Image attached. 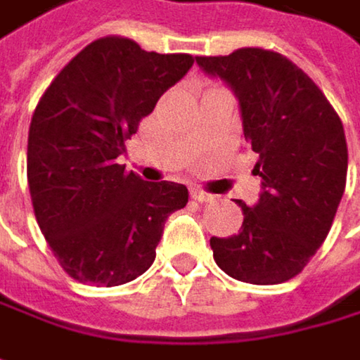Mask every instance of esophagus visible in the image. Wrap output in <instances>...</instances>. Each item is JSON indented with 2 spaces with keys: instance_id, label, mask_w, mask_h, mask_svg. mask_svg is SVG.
I'll list each match as a JSON object with an SVG mask.
<instances>
[{
  "instance_id": "1",
  "label": "esophagus",
  "mask_w": 360,
  "mask_h": 360,
  "mask_svg": "<svg viewBox=\"0 0 360 360\" xmlns=\"http://www.w3.org/2000/svg\"><path fill=\"white\" fill-rule=\"evenodd\" d=\"M191 198L198 200V202H202V204H212V202L218 200V195H214L210 191H204V189H193L191 191Z\"/></svg>"
}]
</instances>
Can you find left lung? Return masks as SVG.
<instances>
[{
  "instance_id": "obj_1",
  "label": "left lung",
  "mask_w": 360,
  "mask_h": 360,
  "mask_svg": "<svg viewBox=\"0 0 360 360\" xmlns=\"http://www.w3.org/2000/svg\"><path fill=\"white\" fill-rule=\"evenodd\" d=\"M239 98L243 134L259 154L255 206L243 210L239 235L210 239L222 272L249 284L295 278L326 241L348 171L342 121L326 94L290 59L245 47L231 55L195 57Z\"/></svg>"
}]
</instances>
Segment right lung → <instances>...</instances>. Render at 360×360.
Wrapping results in <instances>:
<instances>
[{"mask_svg": "<svg viewBox=\"0 0 360 360\" xmlns=\"http://www.w3.org/2000/svg\"><path fill=\"white\" fill-rule=\"evenodd\" d=\"M187 53L144 51L125 37L86 45L49 84L28 129L26 173L41 233L78 282L119 286L156 257L187 187L148 183L119 165L140 121L193 65Z\"/></svg>", "mask_w": 360, "mask_h": 360, "instance_id": "1", "label": "right lung"}]
</instances>
